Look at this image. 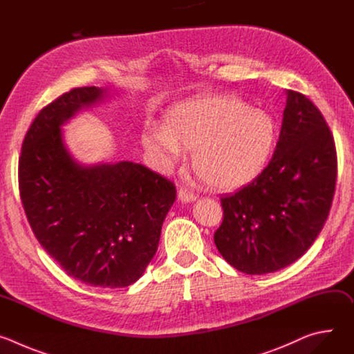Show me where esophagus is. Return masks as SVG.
Here are the masks:
<instances>
[{"label": "esophagus", "mask_w": 354, "mask_h": 354, "mask_svg": "<svg viewBox=\"0 0 354 354\" xmlns=\"http://www.w3.org/2000/svg\"><path fill=\"white\" fill-rule=\"evenodd\" d=\"M178 198L182 201V203H190V201H194L197 198V196L192 190L186 187H180L178 190Z\"/></svg>", "instance_id": "34e87169"}]
</instances>
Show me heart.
I'll list each match as a JSON object with an SVG mask.
<instances>
[{
	"label": "heart",
	"instance_id": "b5f03b06",
	"mask_svg": "<svg viewBox=\"0 0 354 354\" xmlns=\"http://www.w3.org/2000/svg\"><path fill=\"white\" fill-rule=\"evenodd\" d=\"M279 123L263 109L234 95H213L172 106L164 126L148 124L141 144L164 172L194 149L193 165L213 187L236 190L255 182L279 144Z\"/></svg>",
	"mask_w": 354,
	"mask_h": 354
}]
</instances>
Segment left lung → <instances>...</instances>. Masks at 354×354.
Instances as JSON below:
<instances>
[{"instance_id": "8db88e82", "label": "left lung", "mask_w": 354, "mask_h": 354, "mask_svg": "<svg viewBox=\"0 0 354 354\" xmlns=\"http://www.w3.org/2000/svg\"><path fill=\"white\" fill-rule=\"evenodd\" d=\"M276 153L250 185L221 197L214 232L223 258L246 274L280 270L306 254L329 216L337 158L332 133L311 100L286 91Z\"/></svg>"}]
</instances>
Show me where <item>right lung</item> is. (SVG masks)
Instances as JSON below:
<instances>
[{"instance_id":"obj_1","label":"right lung","mask_w":354,"mask_h":354,"mask_svg":"<svg viewBox=\"0 0 354 354\" xmlns=\"http://www.w3.org/2000/svg\"><path fill=\"white\" fill-rule=\"evenodd\" d=\"M108 91L84 86L43 108L19 158L22 205L39 243L64 272L93 287H127L154 258L174 183L141 164H80L62 126Z\"/></svg>"}]
</instances>
